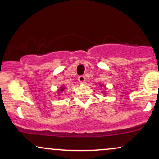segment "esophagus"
<instances>
[{"mask_svg": "<svg viewBox=\"0 0 159 159\" xmlns=\"http://www.w3.org/2000/svg\"><path fill=\"white\" fill-rule=\"evenodd\" d=\"M78 81H79V82H81V83H84L85 81V77L84 75H80L78 77Z\"/></svg>", "mask_w": 159, "mask_h": 159, "instance_id": "34e87169", "label": "esophagus"}]
</instances>
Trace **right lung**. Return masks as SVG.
Returning a JSON list of instances; mask_svg holds the SVG:
<instances>
[{
    "mask_svg": "<svg viewBox=\"0 0 159 159\" xmlns=\"http://www.w3.org/2000/svg\"><path fill=\"white\" fill-rule=\"evenodd\" d=\"M60 90H61V91H63V90H64V87H61ZM61 91H59V92H61Z\"/></svg>",
    "mask_w": 159,
    "mask_h": 159,
    "instance_id": "right-lung-1",
    "label": "right lung"
}]
</instances>
